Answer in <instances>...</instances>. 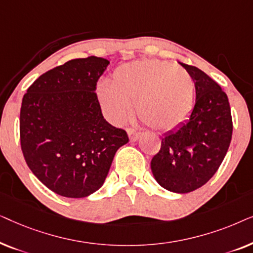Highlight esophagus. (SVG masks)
Listing matches in <instances>:
<instances>
[{
  "mask_svg": "<svg viewBox=\"0 0 253 253\" xmlns=\"http://www.w3.org/2000/svg\"><path fill=\"white\" fill-rule=\"evenodd\" d=\"M127 136H129L130 141H137L138 139H139L140 133H139V132H136V131L129 129V130H127Z\"/></svg>",
  "mask_w": 253,
  "mask_h": 253,
  "instance_id": "esophagus-1",
  "label": "esophagus"
}]
</instances>
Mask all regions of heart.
I'll return each instance as SVG.
<instances>
[{
	"label": "heart",
	"instance_id": "obj_1",
	"mask_svg": "<svg viewBox=\"0 0 253 253\" xmlns=\"http://www.w3.org/2000/svg\"><path fill=\"white\" fill-rule=\"evenodd\" d=\"M195 84L184 69L165 61L145 60L115 69L108 84L96 87L102 113L121 124L136 103L138 116L155 130H170L192 109Z\"/></svg>",
	"mask_w": 253,
	"mask_h": 253
}]
</instances>
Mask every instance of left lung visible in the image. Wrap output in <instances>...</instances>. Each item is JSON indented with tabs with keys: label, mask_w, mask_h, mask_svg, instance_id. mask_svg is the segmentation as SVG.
<instances>
[{
	"label": "left lung",
	"mask_w": 253,
	"mask_h": 253,
	"mask_svg": "<svg viewBox=\"0 0 253 253\" xmlns=\"http://www.w3.org/2000/svg\"><path fill=\"white\" fill-rule=\"evenodd\" d=\"M179 64L191 76L196 103L189 120L162 137L151 169L168 191L188 193L206 184L222 164L233 134L228 96L200 69Z\"/></svg>",
	"instance_id": "obj_1"
}]
</instances>
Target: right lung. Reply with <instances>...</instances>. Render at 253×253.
<instances>
[{
  "instance_id": "right-lung-1",
  "label": "right lung",
  "mask_w": 253,
  "mask_h": 253,
  "mask_svg": "<svg viewBox=\"0 0 253 253\" xmlns=\"http://www.w3.org/2000/svg\"><path fill=\"white\" fill-rule=\"evenodd\" d=\"M110 62L75 58L41 75L20 108V145L39 181L57 195L84 198L101 188L116 151L129 141L103 119L96 82Z\"/></svg>"
}]
</instances>
